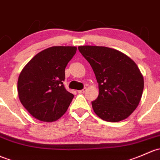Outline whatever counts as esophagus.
Here are the masks:
<instances>
[{"label": "esophagus", "mask_w": 160, "mask_h": 160, "mask_svg": "<svg viewBox=\"0 0 160 160\" xmlns=\"http://www.w3.org/2000/svg\"><path fill=\"white\" fill-rule=\"evenodd\" d=\"M86 90H87V88H83V90H78V93H85Z\"/></svg>", "instance_id": "esophagus-1"}]
</instances>
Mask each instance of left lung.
Returning a JSON list of instances; mask_svg holds the SVG:
<instances>
[{
    "label": "left lung",
    "mask_w": 160,
    "mask_h": 160,
    "mask_svg": "<svg viewBox=\"0 0 160 160\" xmlns=\"http://www.w3.org/2000/svg\"><path fill=\"white\" fill-rule=\"evenodd\" d=\"M99 84L92 102L95 113L107 122H119L137 109L143 91V77L135 62L119 50L99 46H80Z\"/></svg>",
    "instance_id": "1"
}]
</instances>
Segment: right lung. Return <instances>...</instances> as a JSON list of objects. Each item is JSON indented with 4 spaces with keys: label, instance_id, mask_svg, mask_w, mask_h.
Segmentation results:
<instances>
[{
    "label": "right lung",
    "instance_id": "right-lung-1",
    "mask_svg": "<svg viewBox=\"0 0 160 160\" xmlns=\"http://www.w3.org/2000/svg\"><path fill=\"white\" fill-rule=\"evenodd\" d=\"M76 47H51L35 55L23 67L18 81L20 101L34 118L53 122L66 112L73 94L65 89V68Z\"/></svg>",
    "mask_w": 160,
    "mask_h": 160
}]
</instances>
